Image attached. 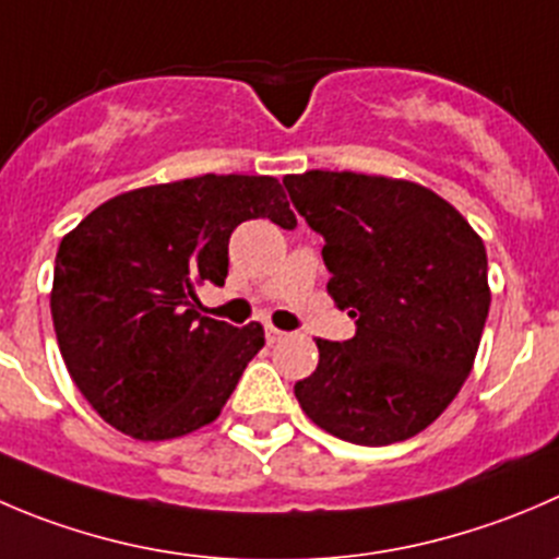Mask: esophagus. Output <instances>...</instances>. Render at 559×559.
Here are the masks:
<instances>
[{"label":"esophagus","instance_id":"obj_1","mask_svg":"<svg viewBox=\"0 0 559 559\" xmlns=\"http://www.w3.org/2000/svg\"><path fill=\"white\" fill-rule=\"evenodd\" d=\"M281 338H286L284 330H278V328H273V324H267V341H270V344H275V341H281Z\"/></svg>","mask_w":559,"mask_h":559}]
</instances>
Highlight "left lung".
<instances>
[{
	"label": "left lung",
	"instance_id": "left-lung-1",
	"mask_svg": "<svg viewBox=\"0 0 559 559\" xmlns=\"http://www.w3.org/2000/svg\"><path fill=\"white\" fill-rule=\"evenodd\" d=\"M297 213L324 237L328 292L355 319L349 341L317 338L295 384L319 429L393 445L448 409L473 371L491 306L478 231L431 188L357 171L286 175Z\"/></svg>",
	"mask_w": 559,
	"mask_h": 559
}]
</instances>
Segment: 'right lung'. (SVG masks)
I'll use <instances>...</instances> for the list:
<instances>
[{
  "label": "right lung",
  "mask_w": 559,
  "mask_h": 559,
  "mask_svg": "<svg viewBox=\"0 0 559 559\" xmlns=\"http://www.w3.org/2000/svg\"><path fill=\"white\" fill-rule=\"evenodd\" d=\"M251 218L297 226L275 177L202 175L119 193L62 237L53 330L70 379L108 426L164 442L221 415L264 328L202 317L197 289L224 284L231 231Z\"/></svg>",
  "instance_id": "add662e5"
}]
</instances>
